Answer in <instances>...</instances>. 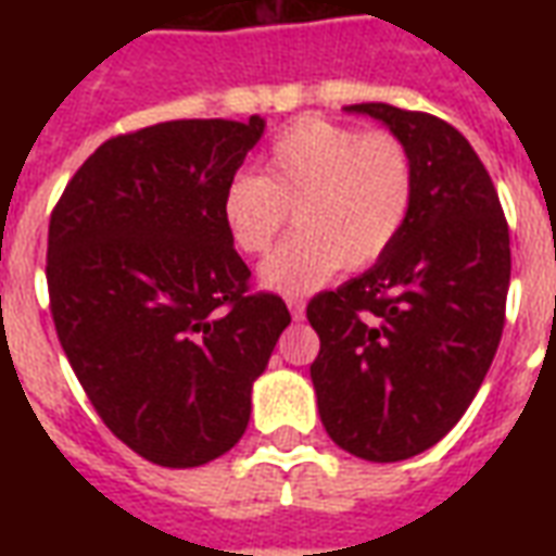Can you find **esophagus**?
<instances>
[{"label": "esophagus", "instance_id": "esophagus-1", "mask_svg": "<svg viewBox=\"0 0 556 556\" xmlns=\"http://www.w3.org/2000/svg\"><path fill=\"white\" fill-rule=\"evenodd\" d=\"M289 309H291V318H294V321H301L303 318V313H306V303L301 301V298H289Z\"/></svg>", "mask_w": 556, "mask_h": 556}]
</instances>
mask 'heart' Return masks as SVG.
<instances>
[{"label": "heart", "instance_id": "1", "mask_svg": "<svg viewBox=\"0 0 556 556\" xmlns=\"http://www.w3.org/2000/svg\"><path fill=\"white\" fill-rule=\"evenodd\" d=\"M417 199L408 146L393 134H363L321 115L282 127L253 172H235L219 217L231 243L265 255L289 223L298 231L262 265V282L282 294H306L345 265L381 262L405 231Z\"/></svg>", "mask_w": 556, "mask_h": 556}]
</instances>
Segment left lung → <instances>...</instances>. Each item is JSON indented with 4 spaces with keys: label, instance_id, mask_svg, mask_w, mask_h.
Here are the masks:
<instances>
[{
    "label": "left lung",
    "instance_id": "obj_1",
    "mask_svg": "<svg viewBox=\"0 0 556 556\" xmlns=\"http://www.w3.org/2000/svg\"><path fill=\"white\" fill-rule=\"evenodd\" d=\"M349 110L408 146L417 199L381 262L306 303L321 339L309 375L333 443L366 462H402L465 417L497 354L509 226L489 169L453 125L390 103Z\"/></svg>",
    "mask_w": 556,
    "mask_h": 556
}]
</instances>
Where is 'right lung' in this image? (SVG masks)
<instances>
[{
	"label": "right lung",
	"mask_w": 556,
	"mask_h": 556,
	"mask_svg": "<svg viewBox=\"0 0 556 556\" xmlns=\"http://www.w3.org/2000/svg\"><path fill=\"white\" fill-rule=\"evenodd\" d=\"M265 122L181 118L106 139L50 214L55 337L115 438L160 467L229 453L286 301L253 291L219 217Z\"/></svg>",
	"instance_id": "right-lung-1"
}]
</instances>
